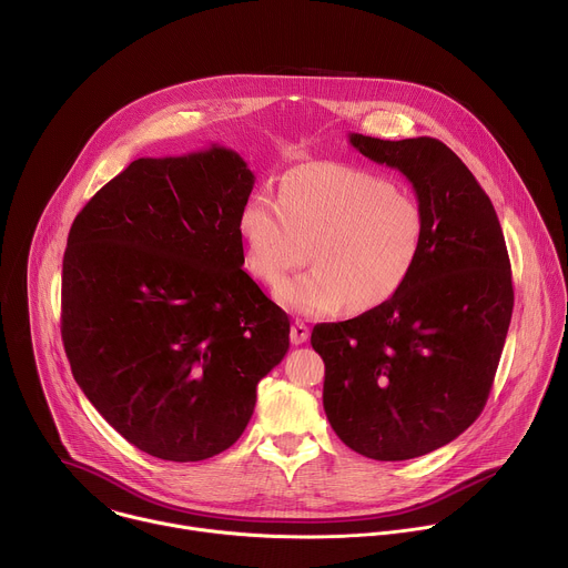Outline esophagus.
<instances>
[{
	"instance_id": "esophagus-1",
	"label": "esophagus",
	"mask_w": 568,
	"mask_h": 568,
	"mask_svg": "<svg viewBox=\"0 0 568 568\" xmlns=\"http://www.w3.org/2000/svg\"><path fill=\"white\" fill-rule=\"evenodd\" d=\"M307 338H310V327H307L305 323L296 321V323L292 325V329H290V341H292L294 345H301V343H305Z\"/></svg>"
}]
</instances>
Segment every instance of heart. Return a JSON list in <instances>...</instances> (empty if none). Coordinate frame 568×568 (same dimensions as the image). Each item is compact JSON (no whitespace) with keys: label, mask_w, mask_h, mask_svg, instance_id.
Masks as SVG:
<instances>
[{"label":"heart","mask_w":568,"mask_h":568,"mask_svg":"<svg viewBox=\"0 0 568 568\" xmlns=\"http://www.w3.org/2000/svg\"><path fill=\"white\" fill-rule=\"evenodd\" d=\"M247 270L276 285V298L301 314L323 316L347 303L367 310L388 301L413 274L424 239L422 205L363 169L314 162L287 171L278 203L252 194L239 216Z\"/></svg>","instance_id":"1"}]
</instances>
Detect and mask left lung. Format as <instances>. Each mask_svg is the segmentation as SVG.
Instances as JSON below:
<instances>
[{
  "label": "left lung",
  "instance_id": "8db88e82",
  "mask_svg": "<svg viewBox=\"0 0 568 568\" xmlns=\"http://www.w3.org/2000/svg\"><path fill=\"white\" fill-rule=\"evenodd\" d=\"M349 144L413 182L426 239L395 296L314 325L312 347L338 439L363 457L404 462L450 444L481 415L513 314L510 261L490 199L444 142L349 133Z\"/></svg>",
  "mask_w": 568,
  "mask_h": 568
}]
</instances>
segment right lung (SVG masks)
I'll return each instance as SVG.
<instances>
[{
	"label": "right lung",
	"instance_id": "obj_1",
	"mask_svg": "<svg viewBox=\"0 0 568 568\" xmlns=\"http://www.w3.org/2000/svg\"><path fill=\"white\" fill-rule=\"evenodd\" d=\"M254 173L232 149L138 158L75 216L62 341L95 410L135 448L203 462L239 442L290 347L287 314L243 270Z\"/></svg>",
	"mask_w": 568,
	"mask_h": 568
}]
</instances>
